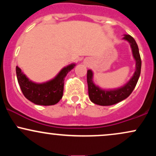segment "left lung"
Instances as JSON below:
<instances>
[{"label": "left lung", "mask_w": 156, "mask_h": 156, "mask_svg": "<svg viewBox=\"0 0 156 156\" xmlns=\"http://www.w3.org/2000/svg\"><path fill=\"white\" fill-rule=\"evenodd\" d=\"M125 40L128 41L132 48V52L136 60V71L133 76L130 78L124 87L113 90H103L94 85L92 81L93 73L92 70L87 71V83H88L89 96L92 103L100 105H112L119 103L131 94L136 85L141 73V60L139 54V48L135 39L130 35H125Z\"/></svg>", "instance_id": "left-lung-1"}]
</instances>
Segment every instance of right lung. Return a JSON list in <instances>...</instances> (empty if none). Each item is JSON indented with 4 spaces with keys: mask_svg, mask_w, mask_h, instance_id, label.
I'll list each match as a JSON object with an SVG mask.
<instances>
[{
    "mask_svg": "<svg viewBox=\"0 0 156 156\" xmlns=\"http://www.w3.org/2000/svg\"><path fill=\"white\" fill-rule=\"evenodd\" d=\"M75 64L63 68L53 80L43 83H35L28 80L18 67H16L17 81L23 94L28 101L37 105H55L63 96L64 78Z\"/></svg>",
    "mask_w": 156,
    "mask_h": 156,
    "instance_id": "1",
    "label": "right lung"
}]
</instances>
